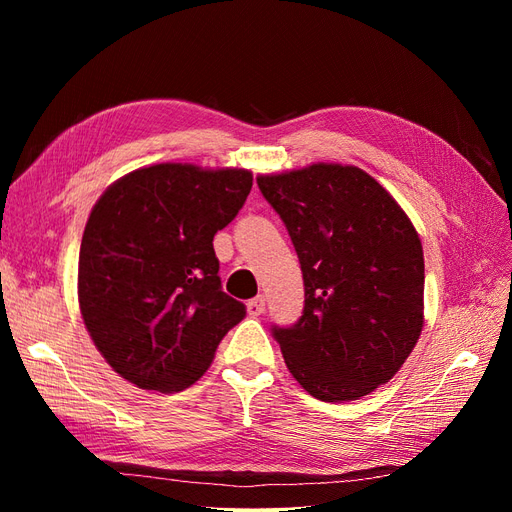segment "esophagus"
<instances>
[{"mask_svg":"<svg viewBox=\"0 0 512 512\" xmlns=\"http://www.w3.org/2000/svg\"><path fill=\"white\" fill-rule=\"evenodd\" d=\"M247 314H250V316L265 314V297H262V294H258V297L247 301Z\"/></svg>","mask_w":512,"mask_h":512,"instance_id":"esophagus-1","label":"esophagus"}]
</instances>
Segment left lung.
Returning a JSON list of instances; mask_svg holds the SVG:
<instances>
[{
	"label": "left lung",
	"instance_id": "8db88e82",
	"mask_svg": "<svg viewBox=\"0 0 512 512\" xmlns=\"http://www.w3.org/2000/svg\"><path fill=\"white\" fill-rule=\"evenodd\" d=\"M256 181L303 271V316L271 329L290 374L320 401L369 395L421 337V239L395 198L356 166L320 162Z\"/></svg>",
	"mask_w": 512,
	"mask_h": 512
}]
</instances>
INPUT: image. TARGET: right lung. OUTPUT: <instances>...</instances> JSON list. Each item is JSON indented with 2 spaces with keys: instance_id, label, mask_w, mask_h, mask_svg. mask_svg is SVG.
<instances>
[{
  "instance_id": "obj_1",
  "label": "right lung",
  "mask_w": 512,
  "mask_h": 512,
  "mask_svg": "<svg viewBox=\"0 0 512 512\" xmlns=\"http://www.w3.org/2000/svg\"><path fill=\"white\" fill-rule=\"evenodd\" d=\"M250 190V170L168 162L121 177L91 209L81 316L106 363L138 389H188L245 318L222 290L213 237Z\"/></svg>"
}]
</instances>
